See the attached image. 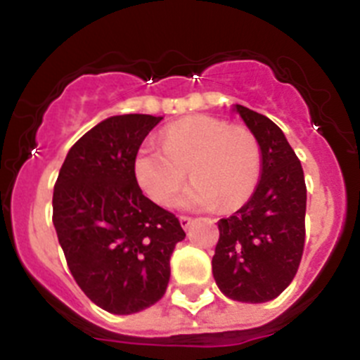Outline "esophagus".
I'll list each match as a JSON object with an SVG mask.
<instances>
[{
    "label": "esophagus",
    "mask_w": 360,
    "mask_h": 360,
    "mask_svg": "<svg viewBox=\"0 0 360 360\" xmlns=\"http://www.w3.org/2000/svg\"><path fill=\"white\" fill-rule=\"evenodd\" d=\"M180 225H182L184 231H187L193 225V218H189V216H180Z\"/></svg>",
    "instance_id": "1"
}]
</instances>
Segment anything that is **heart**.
I'll list each match as a JSON object with an SVG mask.
<instances>
[{
    "label": "heart",
    "instance_id": "obj_1",
    "mask_svg": "<svg viewBox=\"0 0 360 360\" xmlns=\"http://www.w3.org/2000/svg\"><path fill=\"white\" fill-rule=\"evenodd\" d=\"M160 148L146 142L133 158V176L153 202L165 205L186 180L176 200L182 209H234L250 198L262 176V149L245 126L195 115L164 129Z\"/></svg>",
    "mask_w": 360,
    "mask_h": 360
}]
</instances>
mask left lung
I'll list each match as a JSON object with an SVG mask.
<instances>
[{"label":"left lung","instance_id":"8db88e82","mask_svg":"<svg viewBox=\"0 0 360 360\" xmlns=\"http://www.w3.org/2000/svg\"><path fill=\"white\" fill-rule=\"evenodd\" d=\"M262 149V176L243 207L218 221L212 276L227 297L266 303L288 287L304 247L307 186L301 162L269 117L234 104Z\"/></svg>","mask_w":360,"mask_h":360}]
</instances>
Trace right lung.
Masks as SVG:
<instances>
[{"label":"right lung","instance_id":"1","mask_svg":"<svg viewBox=\"0 0 360 360\" xmlns=\"http://www.w3.org/2000/svg\"><path fill=\"white\" fill-rule=\"evenodd\" d=\"M162 117H108L70 148L53 187V227L73 279L117 316L146 310L165 294L174 214L142 195L133 158Z\"/></svg>","mask_w":360,"mask_h":360}]
</instances>
